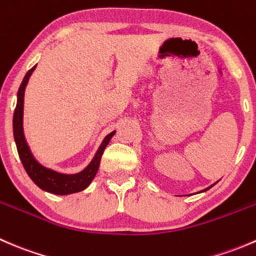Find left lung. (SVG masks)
I'll return each instance as SVG.
<instances>
[{
	"label": "left lung",
	"instance_id": "1",
	"mask_svg": "<svg viewBox=\"0 0 256 256\" xmlns=\"http://www.w3.org/2000/svg\"><path fill=\"white\" fill-rule=\"evenodd\" d=\"M210 187H212V186H210ZM210 187H208V188H206V190H209V188H210Z\"/></svg>",
	"mask_w": 256,
	"mask_h": 256
}]
</instances>
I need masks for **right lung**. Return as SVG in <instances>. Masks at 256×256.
<instances>
[{
    "label": "right lung",
    "instance_id": "1",
    "mask_svg": "<svg viewBox=\"0 0 256 256\" xmlns=\"http://www.w3.org/2000/svg\"><path fill=\"white\" fill-rule=\"evenodd\" d=\"M34 69L36 66H33L32 69H30V70L27 72V74H26L24 78H23V82L22 84H20V89H18L17 94V105L14 114V141H16L18 154H20V161H22V164L23 167H24L26 172L28 174V176L30 177V180H32L40 190L49 193H53V194L60 196L80 192V190H85V188L92 183V180H94L95 174H96L98 170H99L102 152H104L105 147L108 146L109 141L112 140L115 131H112V134H109V135L104 138V141L100 144L99 150L96 151V154H95L94 158L90 162L89 166H88L84 171L79 172V174H59V172L46 168L42 164H38L34 160V157H33V154H30V147H28L27 142H26L24 134H23V99H24V90L26 85H27L28 80H30V74L33 73Z\"/></svg>",
    "mask_w": 256,
    "mask_h": 256
}]
</instances>
